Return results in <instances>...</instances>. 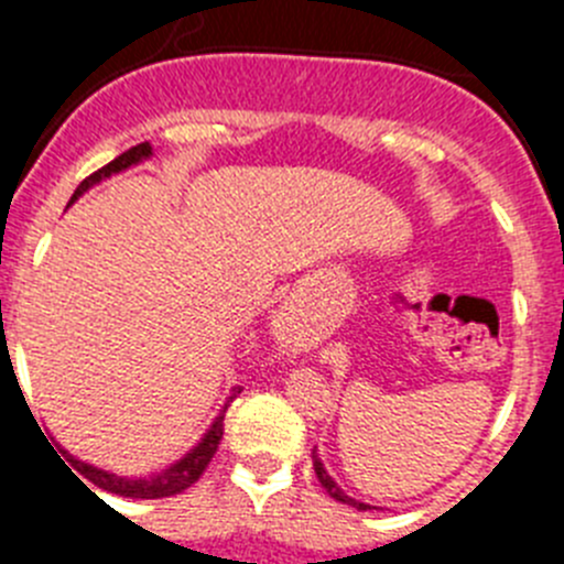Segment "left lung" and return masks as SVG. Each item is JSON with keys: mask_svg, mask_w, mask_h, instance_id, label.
Returning <instances> with one entry per match:
<instances>
[{"mask_svg": "<svg viewBox=\"0 0 564 564\" xmlns=\"http://www.w3.org/2000/svg\"><path fill=\"white\" fill-rule=\"evenodd\" d=\"M313 468H316V477H318V482H322V486H325V491L327 495L333 497V500H338V502H347V506H352V508H358V511H367V502H358V500H352V497H347L341 491V488L336 486V480H333L330 475H327V468H325V463L318 460L316 457V452H313Z\"/></svg>", "mask_w": 564, "mask_h": 564, "instance_id": "obj_1", "label": "left lung"}]
</instances>
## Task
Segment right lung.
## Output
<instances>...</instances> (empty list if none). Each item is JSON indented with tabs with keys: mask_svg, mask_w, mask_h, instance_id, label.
I'll list each match as a JSON object with an SVG mask.
<instances>
[{
	"mask_svg": "<svg viewBox=\"0 0 564 564\" xmlns=\"http://www.w3.org/2000/svg\"><path fill=\"white\" fill-rule=\"evenodd\" d=\"M149 154H152L149 141L127 149V152L118 154L112 163H107L104 169H98V172L89 174L87 181H82V186H78L76 194H73V200H78V197H82L89 186L101 183L104 177H109V174H118V172H123V169L134 166V163L147 161ZM237 392H242V390H239V387H234L231 395H228V401H226V406L220 410L217 421L212 423V430L203 435V441L197 443V446H194L186 457H181V460L172 463V466L163 468V471H158V475H152V477H118V475H112V471H104V468H96L84 460H76V457L67 455L64 449L62 452L69 457V463H73V468H76V471H82V475L87 477L93 486L104 488V491H109V495L132 497V500H158V497L181 495V491H186L192 482L200 480V475L208 468V463H212L214 452H217V446H220V441H223V417H226V410L231 406V401L237 398ZM73 468H69V471H73Z\"/></svg>",
	"mask_w": 564,
	"mask_h": 564,
	"instance_id": "add662e5",
	"label": "right lung"
}]
</instances>
